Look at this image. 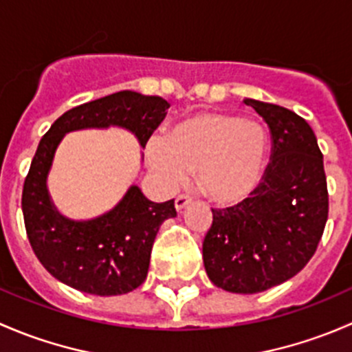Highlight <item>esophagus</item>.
<instances>
[{
	"label": "esophagus",
	"instance_id": "obj_1",
	"mask_svg": "<svg viewBox=\"0 0 352 352\" xmlns=\"http://www.w3.org/2000/svg\"><path fill=\"white\" fill-rule=\"evenodd\" d=\"M189 202H190V196H187V194H180V196H177L175 199V208L180 211V209L186 208Z\"/></svg>",
	"mask_w": 352,
	"mask_h": 352
}]
</instances>
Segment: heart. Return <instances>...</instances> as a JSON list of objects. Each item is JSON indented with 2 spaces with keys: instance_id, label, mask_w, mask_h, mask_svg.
<instances>
[{
  "instance_id": "obj_1",
  "label": "heart",
  "mask_w": 352,
  "mask_h": 352,
  "mask_svg": "<svg viewBox=\"0 0 352 352\" xmlns=\"http://www.w3.org/2000/svg\"><path fill=\"white\" fill-rule=\"evenodd\" d=\"M267 134L232 113L202 112L180 120L166 138L146 144V162L166 187H177L197 170V186L212 201H242L261 180Z\"/></svg>"
}]
</instances>
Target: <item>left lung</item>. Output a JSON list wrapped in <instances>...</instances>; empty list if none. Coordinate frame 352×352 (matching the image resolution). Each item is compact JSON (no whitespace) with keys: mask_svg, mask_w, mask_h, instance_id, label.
I'll return each mask as SVG.
<instances>
[{"mask_svg":"<svg viewBox=\"0 0 352 352\" xmlns=\"http://www.w3.org/2000/svg\"><path fill=\"white\" fill-rule=\"evenodd\" d=\"M271 131L261 182L232 208H212L202 258L212 285L261 293L296 276L324 235L329 216L324 156L307 120L281 105L245 98Z\"/></svg>","mask_w":352,"mask_h":352,"instance_id":"left-lung-1","label":"left lung"}]
</instances>
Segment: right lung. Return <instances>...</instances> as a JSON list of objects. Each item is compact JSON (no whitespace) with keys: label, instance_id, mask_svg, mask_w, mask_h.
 <instances>
[{"label":"right lung","instance_id":"right-lung-1","mask_svg":"<svg viewBox=\"0 0 352 352\" xmlns=\"http://www.w3.org/2000/svg\"><path fill=\"white\" fill-rule=\"evenodd\" d=\"M168 107L162 97L117 91L67 110L42 136L25 177L22 209L32 250L56 279L98 296L129 293L144 283L160 225L177 216L173 199L151 202L133 186L107 214L71 221L51 204L45 179L56 148L69 131L122 126L144 148Z\"/></svg>","mask_w":352,"mask_h":352}]
</instances>
